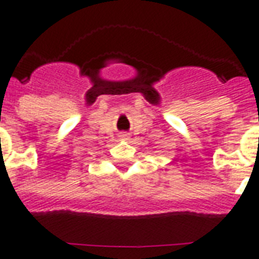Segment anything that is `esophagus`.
<instances>
[{"mask_svg":"<svg viewBox=\"0 0 259 259\" xmlns=\"http://www.w3.org/2000/svg\"><path fill=\"white\" fill-rule=\"evenodd\" d=\"M120 138H123V139H127V138H128V135L125 134V132H121V134H120Z\"/></svg>","mask_w":259,"mask_h":259,"instance_id":"esophagus-1","label":"esophagus"}]
</instances>
